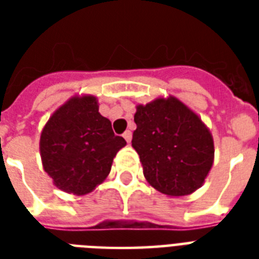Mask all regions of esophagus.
Returning <instances> with one entry per match:
<instances>
[{
    "label": "esophagus",
    "instance_id": "obj_1",
    "mask_svg": "<svg viewBox=\"0 0 259 259\" xmlns=\"http://www.w3.org/2000/svg\"><path fill=\"white\" fill-rule=\"evenodd\" d=\"M132 136H133V134H132V132H130V130H126L125 133H123V138L126 140V142L132 141Z\"/></svg>",
    "mask_w": 259,
    "mask_h": 259
}]
</instances>
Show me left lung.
Masks as SVG:
<instances>
[{"label": "left lung", "mask_w": 259, "mask_h": 259, "mask_svg": "<svg viewBox=\"0 0 259 259\" xmlns=\"http://www.w3.org/2000/svg\"><path fill=\"white\" fill-rule=\"evenodd\" d=\"M132 146L144 176L168 196H185L204 183L213 162V140L197 114L177 98L138 105Z\"/></svg>", "instance_id": "1"}]
</instances>
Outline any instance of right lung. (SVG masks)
Masks as SVG:
<instances>
[{"label":"right lung","mask_w":259,"mask_h":259,"mask_svg":"<svg viewBox=\"0 0 259 259\" xmlns=\"http://www.w3.org/2000/svg\"><path fill=\"white\" fill-rule=\"evenodd\" d=\"M126 141L101 115L97 98L72 97L55 111L40 137L44 170L64 192L86 195L105 180Z\"/></svg>","instance_id":"right-lung-1"}]
</instances>
